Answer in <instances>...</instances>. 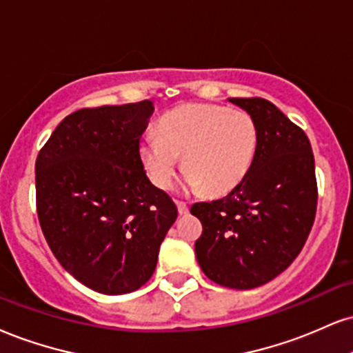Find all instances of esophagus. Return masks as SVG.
Segmentation results:
<instances>
[{
	"instance_id": "esophagus-1",
	"label": "esophagus",
	"mask_w": 353,
	"mask_h": 353,
	"mask_svg": "<svg viewBox=\"0 0 353 353\" xmlns=\"http://www.w3.org/2000/svg\"><path fill=\"white\" fill-rule=\"evenodd\" d=\"M176 205H177V212H179V215L189 214V207L185 202H176Z\"/></svg>"
}]
</instances>
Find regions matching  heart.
<instances>
[{"label":"heart","instance_id":"heart-1","mask_svg":"<svg viewBox=\"0 0 353 353\" xmlns=\"http://www.w3.org/2000/svg\"><path fill=\"white\" fill-rule=\"evenodd\" d=\"M256 146V123L250 113L189 103L165 113L158 133L143 134L139 158L152 184L169 189L184 156L189 188L219 195L230 192L245 179Z\"/></svg>","mask_w":353,"mask_h":353}]
</instances>
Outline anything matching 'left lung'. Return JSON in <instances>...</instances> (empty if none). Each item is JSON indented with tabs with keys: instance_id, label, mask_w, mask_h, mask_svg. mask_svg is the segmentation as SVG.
<instances>
[{
	"instance_id": "left-lung-1",
	"label": "left lung",
	"mask_w": 353,
	"mask_h": 353,
	"mask_svg": "<svg viewBox=\"0 0 353 353\" xmlns=\"http://www.w3.org/2000/svg\"><path fill=\"white\" fill-rule=\"evenodd\" d=\"M228 100L256 123L258 146L230 194L190 207L202 222L195 258L214 283L252 290L283 273L303 250L316 219V164L307 136L271 101Z\"/></svg>"
}]
</instances>
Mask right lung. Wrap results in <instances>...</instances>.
I'll list each match as a JSON object with an SVG mask.
<instances>
[{"mask_svg":"<svg viewBox=\"0 0 353 353\" xmlns=\"http://www.w3.org/2000/svg\"><path fill=\"white\" fill-rule=\"evenodd\" d=\"M150 100L82 108L59 123L36 159L37 217L54 256L101 294L151 278L177 207L151 184L139 139Z\"/></svg>","mask_w":353,"mask_h":353,"instance_id":"add662e5","label":"right lung"}]
</instances>
